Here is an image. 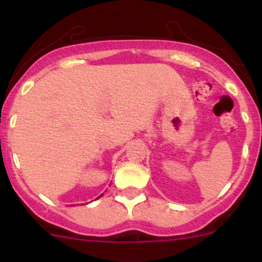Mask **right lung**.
<instances>
[{"label":"right lung","instance_id":"add662e5","mask_svg":"<svg viewBox=\"0 0 262 262\" xmlns=\"http://www.w3.org/2000/svg\"><path fill=\"white\" fill-rule=\"evenodd\" d=\"M101 196H103V194H101ZM101 196H99V197H98V198H100V197H101Z\"/></svg>","mask_w":262,"mask_h":262}]
</instances>
